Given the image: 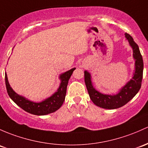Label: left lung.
<instances>
[{
	"instance_id": "left-lung-1",
	"label": "left lung",
	"mask_w": 148,
	"mask_h": 148,
	"mask_svg": "<svg viewBox=\"0 0 148 148\" xmlns=\"http://www.w3.org/2000/svg\"><path fill=\"white\" fill-rule=\"evenodd\" d=\"M125 37L133 49V57L135 60V69L133 77L119 89L116 94H105L96 89L91 81V75L87 70L84 71V81L88 95L93 103L97 106L106 109H116L122 107L130 101L138 94L141 87L143 60L138 45L129 34L125 33Z\"/></svg>"
}]
</instances>
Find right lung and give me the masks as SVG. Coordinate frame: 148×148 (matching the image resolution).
<instances>
[{"instance_id":"obj_1","label":"right lung","mask_w":148,"mask_h":148,"mask_svg":"<svg viewBox=\"0 0 148 148\" xmlns=\"http://www.w3.org/2000/svg\"><path fill=\"white\" fill-rule=\"evenodd\" d=\"M76 68H73L70 70L62 73L60 75V84L58 89L54 93L52 96L47 98L45 100L40 102H35L29 100L25 96L17 94L11 88L8 79L7 74H5V80L6 88L8 94L10 99L13 101L18 106L23 108L24 111L27 113L37 116H45L59 109L64 101L65 96L66 93V87L68 82L72 74L73 71Z\"/></svg>"}]
</instances>
